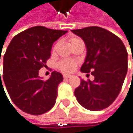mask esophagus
I'll use <instances>...</instances> for the list:
<instances>
[{"label":"esophagus","instance_id":"obj_1","mask_svg":"<svg viewBox=\"0 0 133 133\" xmlns=\"http://www.w3.org/2000/svg\"><path fill=\"white\" fill-rule=\"evenodd\" d=\"M63 77H64V79H69V78H70V77H72V76L71 75H64L63 76Z\"/></svg>","mask_w":133,"mask_h":133}]
</instances>
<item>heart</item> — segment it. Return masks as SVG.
<instances>
[{"mask_svg":"<svg viewBox=\"0 0 133 133\" xmlns=\"http://www.w3.org/2000/svg\"><path fill=\"white\" fill-rule=\"evenodd\" d=\"M77 39H77V38H73L71 39V43L77 40ZM76 67V63L72 61V60H64V61H61V62H59L58 64V68L61 71L64 72H72Z\"/></svg>","mask_w":133,"mask_h":133,"instance_id":"1","label":"heart"}]
</instances>
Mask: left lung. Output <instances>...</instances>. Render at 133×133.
<instances>
[{
	"instance_id": "8db88e82",
	"label": "left lung",
	"mask_w": 133,
	"mask_h": 133,
	"mask_svg": "<svg viewBox=\"0 0 133 133\" xmlns=\"http://www.w3.org/2000/svg\"><path fill=\"white\" fill-rule=\"evenodd\" d=\"M72 32L82 38L87 47L80 71L91 72L94 76V81L81 79L74 94L83 108L103 110L115 101L121 91L128 70L126 48L121 39L101 27L90 26Z\"/></svg>"
}]
</instances>
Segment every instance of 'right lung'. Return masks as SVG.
Here are the masks:
<instances>
[{
    "instance_id": "obj_1",
    "label": "right lung",
    "mask_w": 133,
    "mask_h": 133,
    "mask_svg": "<svg viewBox=\"0 0 133 133\" xmlns=\"http://www.w3.org/2000/svg\"><path fill=\"white\" fill-rule=\"evenodd\" d=\"M67 32L34 26L16 35L8 45L0 84L3 87L4 83L11 101L22 111L39 115L54 105L63 76L54 71L43 81L39 70L50 58L53 43Z\"/></svg>"
}]
</instances>
